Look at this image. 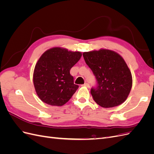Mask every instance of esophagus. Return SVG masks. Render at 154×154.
<instances>
[{
    "label": "esophagus",
    "instance_id": "esophagus-1",
    "mask_svg": "<svg viewBox=\"0 0 154 154\" xmlns=\"http://www.w3.org/2000/svg\"><path fill=\"white\" fill-rule=\"evenodd\" d=\"M84 85V86H86V87H89V84H88V83H84V85Z\"/></svg>",
    "mask_w": 154,
    "mask_h": 154
}]
</instances>
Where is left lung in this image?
<instances>
[{"label":"left lung","mask_w":154,"mask_h":154,"mask_svg":"<svg viewBox=\"0 0 154 154\" xmlns=\"http://www.w3.org/2000/svg\"><path fill=\"white\" fill-rule=\"evenodd\" d=\"M83 57L96 79L91 90L94 100L104 108L123 103L132 86V74L123 58L108 49L85 52Z\"/></svg>","instance_id":"left-lung-1"}]
</instances>
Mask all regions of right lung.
<instances>
[{"label": "right lung", "instance_id": "obj_1", "mask_svg": "<svg viewBox=\"0 0 154 154\" xmlns=\"http://www.w3.org/2000/svg\"><path fill=\"white\" fill-rule=\"evenodd\" d=\"M82 53L61 48H51L41 56L33 73L37 95L44 103L62 106L78 88L70 70L80 59Z\"/></svg>", "mask_w": 154, "mask_h": 154}]
</instances>
